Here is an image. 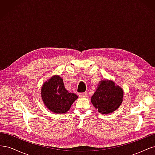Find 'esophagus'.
Instances as JSON below:
<instances>
[{
    "mask_svg": "<svg viewBox=\"0 0 155 155\" xmlns=\"http://www.w3.org/2000/svg\"><path fill=\"white\" fill-rule=\"evenodd\" d=\"M79 96L81 97H86L87 96V92H82L79 94Z\"/></svg>",
    "mask_w": 155,
    "mask_h": 155,
    "instance_id": "34e87169",
    "label": "esophagus"
}]
</instances>
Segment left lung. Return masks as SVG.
<instances>
[{
    "mask_svg": "<svg viewBox=\"0 0 155 155\" xmlns=\"http://www.w3.org/2000/svg\"><path fill=\"white\" fill-rule=\"evenodd\" d=\"M123 97L122 88L112 81L105 79L100 82L91 97V102L98 112L106 114L118 109L122 103Z\"/></svg>",
    "mask_w": 155,
    "mask_h": 155,
    "instance_id": "obj_1",
    "label": "left lung"
}]
</instances>
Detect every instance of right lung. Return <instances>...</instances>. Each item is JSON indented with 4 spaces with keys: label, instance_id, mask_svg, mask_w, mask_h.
Segmentation results:
<instances>
[{
    "label": "right lung",
    "instance_id": "1",
    "mask_svg": "<svg viewBox=\"0 0 155 155\" xmlns=\"http://www.w3.org/2000/svg\"><path fill=\"white\" fill-rule=\"evenodd\" d=\"M41 97L48 109L56 114L66 113L78 96L64 88L63 79L54 76L41 87Z\"/></svg>",
    "mask_w": 155,
    "mask_h": 155
}]
</instances>
